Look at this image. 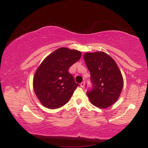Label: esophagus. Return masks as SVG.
<instances>
[{
  "mask_svg": "<svg viewBox=\"0 0 148 148\" xmlns=\"http://www.w3.org/2000/svg\"><path fill=\"white\" fill-rule=\"evenodd\" d=\"M80 86H81V87L84 88V86H85V82H84V81H83V82H81V84H80Z\"/></svg>",
  "mask_w": 148,
  "mask_h": 148,
  "instance_id": "esophagus-1",
  "label": "esophagus"
}]
</instances>
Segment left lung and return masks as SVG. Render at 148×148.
Segmentation results:
<instances>
[{"label":"left lung","mask_w":148,"mask_h":148,"mask_svg":"<svg viewBox=\"0 0 148 148\" xmlns=\"http://www.w3.org/2000/svg\"><path fill=\"white\" fill-rule=\"evenodd\" d=\"M85 62L90 72L92 88L87 95L94 106L108 108L118 99L123 88V78L116 62L106 53H86Z\"/></svg>","instance_id":"obj_1"}]
</instances>
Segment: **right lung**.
Returning a JSON list of instances; mask_svg holds the SVG:
<instances>
[{"instance_id":"right-lung-1","label":"right lung","mask_w":148,"mask_h":148,"mask_svg":"<svg viewBox=\"0 0 148 148\" xmlns=\"http://www.w3.org/2000/svg\"><path fill=\"white\" fill-rule=\"evenodd\" d=\"M81 56V51L62 47L42 61L34 76L33 88L43 106L56 109L68 102L79 86L68 69Z\"/></svg>"}]
</instances>
